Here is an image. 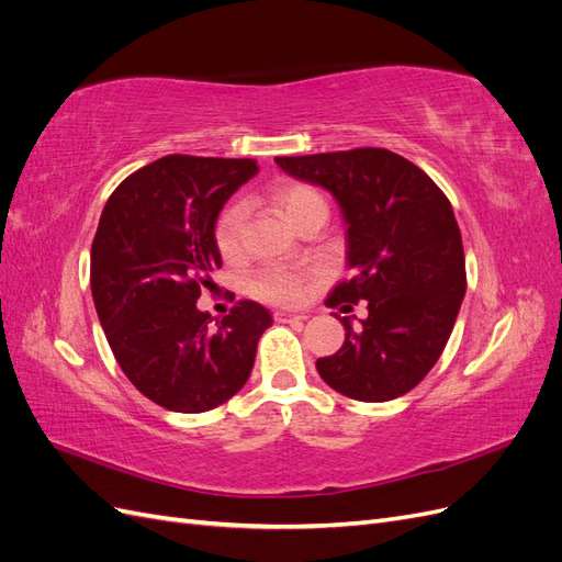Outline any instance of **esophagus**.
<instances>
[{
    "instance_id": "1",
    "label": "esophagus",
    "mask_w": 562,
    "mask_h": 562,
    "mask_svg": "<svg viewBox=\"0 0 562 562\" xmlns=\"http://www.w3.org/2000/svg\"><path fill=\"white\" fill-rule=\"evenodd\" d=\"M274 318L279 323H302V321H307V314H302V312H277Z\"/></svg>"
}]
</instances>
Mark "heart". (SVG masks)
Segmentation results:
<instances>
[{
  "mask_svg": "<svg viewBox=\"0 0 562 562\" xmlns=\"http://www.w3.org/2000/svg\"><path fill=\"white\" fill-rule=\"evenodd\" d=\"M271 201L281 211V215L295 229L307 220L312 213H326V199L321 196L316 187L307 182H285L271 192ZM246 220L248 209L246 203L236 201L220 213L215 223V246L225 260L234 262L244 258L246 248ZM307 288V277L304 271L293 267H265L252 277L250 291L255 297H260L269 304H295L304 297Z\"/></svg>",
  "mask_w": 562,
  "mask_h": 562,
  "instance_id": "1",
  "label": "heart"
}]
</instances>
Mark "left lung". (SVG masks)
<instances>
[{"label":"left lung","instance_id":"left-lung-1","mask_svg":"<svg viewBox=\"0 0 562 562\" xmlns=\"http://www.w3.org/2000/svg\"><path fill=\"white\" fill-rule=\"evenodd\" d=\"M277 164L326 187L342 209L353 274L326 304L368 302L361 330L339 318L345 345L316 361L318 375L366 403L407 394L443 353L467 293L462 234L448 196L419 166L382 147L277 157Z\"/></svg>","mask_w":562,"mask_h":562}]
</instances>
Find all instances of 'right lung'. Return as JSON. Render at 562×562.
Here are the masks:
<instances>
[{
  "mask_svg": "<svg viewBox=\"0 0 562 562\" xmlns=\"http://www.w3.org/2000/svg\"><path fill=\"white\" fill-rule=\"evenodd\" d=\"M258 173L255 159L168 155L116 187L91 246V293L119 368L173 413H206L250 378L262 304L239 300L223 321L196 310L223 265L215 220Z\"/></svg>",
  "mask_w": 562,
  "mask_h": 562,
  "instance_id": "obj_1",
  "label": "right lung"
}]
</instances>
